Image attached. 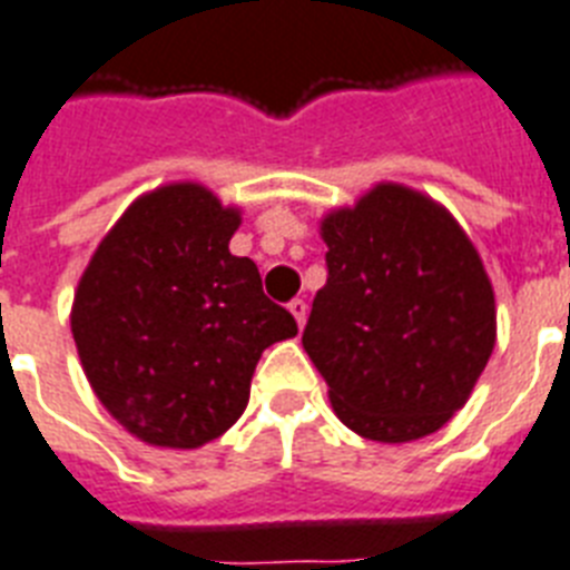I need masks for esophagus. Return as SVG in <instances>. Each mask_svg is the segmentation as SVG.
Masks as SVG:
<instances>
[{
	"instance_id": "obj_1",
	"label": "esophagus",
	"mask_w": 570,
	"mask_h": 570,
	"mask_svg": "<svg viewBox=\"0 0 570 570\" xmlns=\"http://www.w3.org/2000/svg\"><path fill=\"white\" fill-rule=\"evenodd\" d=\"M289 313H293V316H295L298 327H304V322H307V301H304V298H293V301H289Z\"/></svg>"
}]
</instances>
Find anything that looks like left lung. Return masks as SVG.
I'll return each mask as SVG.
<instances>
[{
	"label": "left lung",
	"instance_id": "left-lung-1",
	"mask_svg": "<svg viewBox=\"0 0 570 570\" xmlns=\"http://www.w3.org/2000/svg\"><path fill=\"white\" fill-rule=\"evenodd\" d=\"M327 284L313 298L304 351L333 413L374 442L436 433L494 348V293L451 213L401 184H377L327 213Z\"/></svg>",
	"mask_w": 570,
	"mask_h": 570
}]
</instances>
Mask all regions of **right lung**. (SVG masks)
<instances>
[{
    "mask_svg": "<svg viewBox=\"0 0 570 570\" xmlns=\"http://www.w3.org/2000/svg\"><path fill=\"white\" fill-rule=\"evenodd\" d=\"M237 207L202 184L140 196L101 239L72 301V340L105 410L142 442L198 448L243 415L269 345L298 325L234 257Z\"/></svg>",
    "mask_w": 570,
    "mask_h": 570,
    "instance_id": "right-lung-1",
    "label": "right lung"
}]
</instances>
